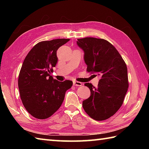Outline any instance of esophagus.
Wrapping results in <instances>:
<instances>
[{"label":"esophagus","mask_w":149,"mask_h":149,"mask_svg":"<svg viewBox=\"0 0 149 149\" xmlns=\"http://www.w3.org/2000/svg\"><path fill=\"white\" fill-rule=\"evenodd\" d=\"M74 85H75V86H81L82 83H81L79 81H74Z\"/></svg>","instance_id":"1"}]
</instances>
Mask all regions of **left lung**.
<instances>
[{
	"label": "left lung",
	"mask_w": 149,
	"mask_h": 149,
	"mask_svg": "<svg viewBox=\"0 0 149 149\" xmlns=\"http://www.w3.org/2000/svg\"><path fill=\"white\" fill-rule=\"evenodd\" d=\"M84 50L87 72L100 77L95 87L86 83L91 96L83 101L85 112L97 121L107 120L120 109L129 87L127 68L116 49L108 41L95 37L78 39Z\"/></svg>",
	"instance_id": "8db88e82"
}]
</instances>
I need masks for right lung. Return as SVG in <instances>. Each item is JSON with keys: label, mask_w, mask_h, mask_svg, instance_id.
I'll list each match as a JSON object with an SVG mask.
<instances>
[{"label": "right lung", "mask_w": 149, "mask_h": 149, "mask_svg": "<svg viewBox=\"0 0 149 149\" xmlns=\"http://www.w3.org/2000/svg\"><path fill=\"white\" fill-rule=\"evenodd\" d=\"M69 41L57 39L38 42L22 65L18 77L20 98L27 112L37 119H47L54 114L72 86V81L60 82L50 75L58 61L57 50Z\"/></svg>", "instance_id": "right-lung-1"}]
</instances>
